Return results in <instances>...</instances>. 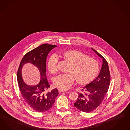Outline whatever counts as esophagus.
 Here are the masks:
<instances>
[{"instance_id":"34e87169","label":"esophagus","mask_w":130,"mask_h":130,"mask_svg":"<svg viewBox=\"0 0 130 130\" xmlns=\"http://www.w3.org/2000/svg\"><path fill=\"white\" fill-rule=\"evenodd\" d=\"M67 90H66V89H59V91L61 92H66L67 91Z\"/></svg>"}]
</instances>
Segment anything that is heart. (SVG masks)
Returning <instances> with one entry per match:
<instances>
[{
    "label": "heart",
    "mask_w": 130,
    "mask_h": 130,
    "mask_svg": "<svg viewBox=\"0 0 130 130\" xmlns=\"http://www.w3.org/2000/svg\"><path fill=\"white\" fill-rule=\"evenodd\" d=\"M60 54L72 66L69 70L71 74H61L55 78L54 84L59 88L64 89L69 88L76 79L80 85L88 84L96 77L99 72V64L98 62L79 51H64L61 52ZM58 61L59 57L55 54L50 57L48 68L51 73L57 72Z\"/></svg>",
    "instance_id": "obj_1"
}]
</instances>
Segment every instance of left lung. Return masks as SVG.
I'll list each match as a JSON object with an SVG mask.
<instances>
[{"label": "left lung", "instance_id": "obj_1", "mask_svg": "<svg viewBox=\"0 0 130 130\" xmlns=\"http://www.w3.org/2000/svg\"><path fill=\"white\" fill-rule=\"evenodd\" d=\"M96 54L102 58L100 73L93 82L84 86L79 93V96L74 106L85 113H89L96 109L102 103L107 93L110 83V74L107 61L96 50Z\"/></svg>", "mask_w": 130, "mask_h": 130}]
</instances>
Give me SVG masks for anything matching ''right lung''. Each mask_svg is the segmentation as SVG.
I'll return each mask as SVG.
<instances>
[{"label": "right lung", "instance_id": "add662e5", "mask_svg": "<svg viewBox=\"0 0 130 130\" xmlns=\"http://www.w3.org/2000/svg\"><path fill=\"white\" fill-rule=\"evenodd\" d=\"M56 45L44 44L27 53L23 57L17 71L18 87L23 99L35 111L44 112L52 107L58 95V90L55 88L47 92L50 87L46 76V60L48 53ZM29 62L39 69L41 80L36 86H30L22 80V69L24 64Z\"/></svg>", "mask_w": 130, "mask_h": 130}]
</instances>
